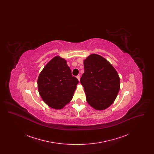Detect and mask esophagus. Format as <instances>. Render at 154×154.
<instances>
[{"label": "esophagus", "mask_w": 154, "mask_h": 154, "mask_svg": "<svg viewBox=\"0 0 154 154\" xmlns=\"http://www.w3.org/2000/svg\"><path fill=\"white\" fill-rule=\"evenodd\" d=\"M77 79L79 80V81H80V75H77Z\"/></svg>", "instance_id": "34e87169"}]
</instances>
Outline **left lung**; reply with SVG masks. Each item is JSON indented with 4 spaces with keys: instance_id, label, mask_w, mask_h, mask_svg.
<instances>
[{
    "instance_id": "1",
    "label": "left lung",
    "mask_w": 154,
    "mask_h": 154,
    "mask_svg": "<svg viewBox=\"0 0 154 154\" xmlns=\"http://www.w3.org/2000/svg\"><path fill=\"white\" fill-rule=\"evenodd\" d=\"M84 66L80 82L87 102L96 110L106 109L114 102L119 91L118 74L109 61L95 54L84 60Z\"/></svg>"
}]
</instances>
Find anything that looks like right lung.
<instances>
[{"label": "right lung", "instance_id": "obj_1", "mask_svg": "<svg viewBox=\"0 0 154 154\" xmlns=\"http://www.w3.org/2000/svg\"><path fill=\"white\" fill-rule=\"evenodd\" d=\"M78 83L66 60L59 56L45 65L37 80L40 95L44 102L54 109H61L72 100Z\"/></svg>", "mask_w": 154, "mask_h": 154}]
</instances>
